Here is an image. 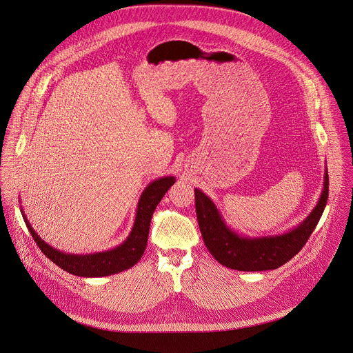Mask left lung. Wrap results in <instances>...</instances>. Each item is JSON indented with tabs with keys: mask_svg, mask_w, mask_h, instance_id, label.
Here are the masks:
<instances>
[{
	"mask_svg": "<svg viewBox=\"0 0 353 353\" xmlns=\"http://www.w3.org/2000/svg\"><path fill=\"white\" fill-rule=\"evenodd\" d=\"M329 198V172L312 212L293 230L268 236H243L231 230L214 202L195 188V209L203 242L210 254L224 267L236 271L276 270L292 260L307 243L318 225Z\"/></svg>",
	"mask_w": 353,
	"mask_h": 353,
	"instance_id": "8db88e82",
	"label": "left lung"
}]
</instances>
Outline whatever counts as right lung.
<instances>
[{"label": "right lung", "instance_id": "obj_1", "mask_svg": "<svg viewBox=\"0 0 353 353\" xmlns=\"http://www.w3.org/2000/svg\"><path fill=\"white\" fill-rule=\"evenodd\" d=\"M174 181L176 179L173 176H166L151 181L145 187L139 199L134 223L129 236L119 246L107 252L90 254H70L60 252L42 241L28 223L23 209L20 212L31 236L34 238L41 252L57 267L67 271L68 274L82 278L108 276L132 268L143 257L148 241L152 213L168 190L174 184Z\"/></svg>", "mask_w": 353, "mask_h": 353}]
</instances>
